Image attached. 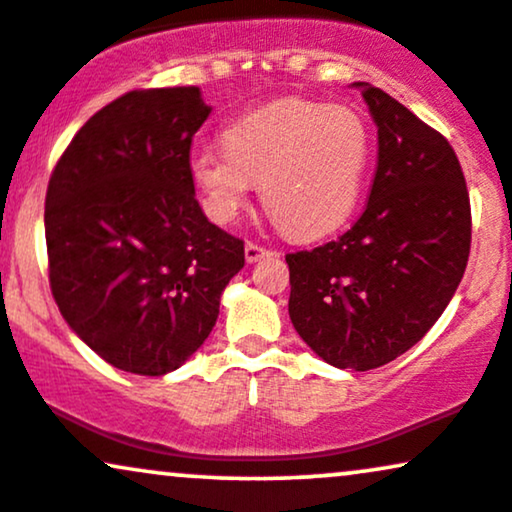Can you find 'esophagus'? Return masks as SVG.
I'll use <instances>...</instances> for the list:
<instances>
[{"label":"esophagus","instance_id":"1","mask_svg":"<svg viewBox=\"0 0 512 512\" xmlns=\"http://www.w3.org/2000/svg\"><path fill=\"white\" fill-rule=\"evenodd\" d=\"M268 254H273V251L266 249V246L256 244V242H246V246H244V256H246V261H249V263H256L258 258H263Z\"/></svg>","mask_w":512,"mask_h":512}]
</instances>
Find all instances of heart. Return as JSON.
Masks as SVG:
<instances>
[{
  "instance_id": "b5f03b06",
  "label": "heart",
  "mask_w": 512,
  "mask_h": 512,
  "mask_svg": "<svg viewBox=\"0 0 512 512\" xmlns=\"http://www.w3.org/2000/svg\"><path fill=\"white\" fill-rule=\"evenodd\" d=\"M222 153L191 155L189 179L206 215L230 225L261 184L266 213L294 239L330 234L357 208L374 136L357 110L282 98L222 129Z\"/></svg>"
}]
</instances>
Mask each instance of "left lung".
Returning <instances> with one entry per match:
<instances>
[{"label":"left lung","mask_w":512,"mask_h":512,"mask_svg":"<svg viewBox=\"0 0 512 512\" xmlns=\"http://www.w3.org/2000/svg\"><path fill=\"white\" fill-rule=\"evenodd\" d=\"M378 165L359 220L335 242L287 254L290 318L338 369L369 371L417 345L446 311L472 244L465 174L446 136L371 83Z\"/></svg>","instance_id":"1"}]
</instances>
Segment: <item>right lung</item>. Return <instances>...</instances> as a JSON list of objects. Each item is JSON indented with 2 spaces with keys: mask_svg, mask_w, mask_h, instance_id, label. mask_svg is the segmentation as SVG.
Returning <instances> with one entry per match:
<instances>
[{
  "mask_svg": "<svg viewBox=\"0 0 512 512\" xmlns=\"http://www.w3.org/2000/svg\"><path fill=\"white\" fill-rule=\"evenodd\" d=\"M210 114L196 86L131 90L95 112L45 196L52 297L107 364L179 369L208 338L244 242L208 222L189 179Z\"/></svg>",
  "mask_w": 512,
  "mask_h": 512,
  "instance_id": "obj_1",
  "label": "right lung"
}]
</instances>
